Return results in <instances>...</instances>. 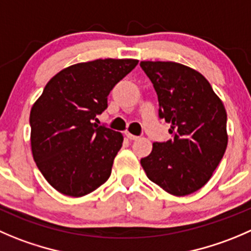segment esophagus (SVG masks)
I'll list each match as a JSON object with an SVG mask.
<instances>
[{
	"label": "esophagus",
	"instance_id": "obj_1",
	"mask_svg": "<svg viewBox=\"0 0 251 251\" xmlns=\"http://www.w3.org/2000/svg\"><path fill=\"white\" fill-rule=\"evenodd\" d=\"M125 135H126V137H127L130 141H136V140H137V138H138V136L132 135V133L127 132V131H126V132H125Z\"/></svg>",
	"mask_w": 251,
	"mask_h": 251
}]
</instances>
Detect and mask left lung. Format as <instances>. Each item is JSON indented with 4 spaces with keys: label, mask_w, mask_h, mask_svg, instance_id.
Returning <instances> with one entry per match:
<instances>
[{
    "label": "left lung",
    "mask_w": 251,
    "mask_h": 251,
    "mask_svg": "<svg viewBox=\"0 0 251 251\" xmlns=\"http://www.w3.org/2000/svg\"><path fill=\"white\" fill-rule=\"evenodd\" d=\"M170 124L172 140L153 143L141 159L148 179L174 196L200 190L211 179L228 145L227 111L199 71L172 61H141Z\"/></svg>",
    "instance_id": "8db88e82"
}]
</instances>
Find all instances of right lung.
Returning a JSON list of instances; mask_svg holds the SVG:
<instances>
[{
  "instance_id": "add662e5",
  "label": "right lung",
  "mask_w": 251,
  "mask_h": 251,
  "mask_svg": "<svg viewBox=\"0 0 251 251\" xmlns=\"http://www.w3.org/2000/svg\"><path fill=\"white\" fill-rule=\"evenodd\" d=\"M138 64L133 58H98L61 70L30 110V145L39 170L64 195L81 198L109 179L123 133L98 126L108 96Z\"/></svg>"
}]
</instances>
